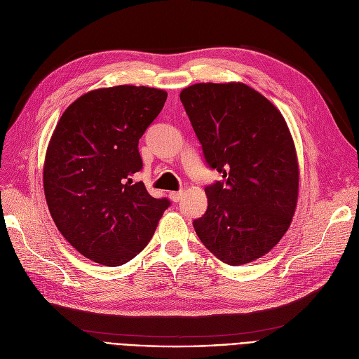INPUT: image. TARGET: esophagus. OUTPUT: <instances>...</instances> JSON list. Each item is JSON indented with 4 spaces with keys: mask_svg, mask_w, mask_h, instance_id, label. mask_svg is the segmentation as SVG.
<instances>
[{
    "mask_svg": "<svg viewBox=\"0 0 359 359\" xmlns=\"http://www.w3.org/2000/svg\"><path fill=\"white\" fill-rule=\"evenodd\" d=\"M182 196H183V192H182V191H179V192H170V194H168V198L172 199L173 202H179V201L182 199Z\"/></svg>",
    "mask_w": 359,
    "mask_h": 359,
    "instance_id": "esophagus-1",
    "label": "esophagus"
}]
</instances>
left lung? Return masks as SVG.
Instances as JSON below:
<instances>
[{"mask_svg": "<svg viewBox=\"0 0 359 359\" xmlns=\"http://www.w3.org/2000/svg\"><path fill=\"white\" fill-rule=\"evenodd\" d=\"M180 100L206 163L224 177L205 187L198 237L231 266L265 256L290 229L298 201V158L284 116L243 83H198Z\"/></svg>", "mask_w": 359, "mask_h": 359, "instance_id": "1", "label": "left lung"}]
</instances>
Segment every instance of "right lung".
I'll use <instances>...</instances> for the list:
<instances>
[{"instance_id":"1","label":"right lung","mask_w":359,"mask_h":359,"mask_svg":"<svg viewBox=\"0 0 359 359\" xmlns=\"http://www.w3.org/2000/svg\"><path fill=\"white\" fill-rule=\"evenodd\" d=\"M167 93L144 86L91 90L62 113L43 164V191L56 227L71 246L104 266L145 249L170 202L132 176L142 168L138 141Z\"/></svg>"}]
</instances>
